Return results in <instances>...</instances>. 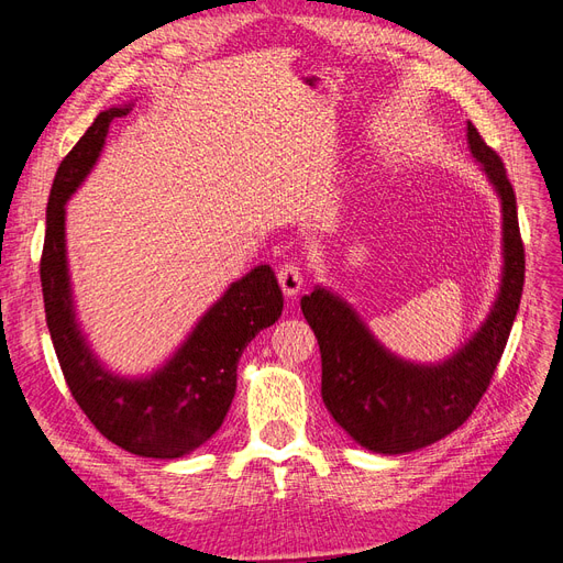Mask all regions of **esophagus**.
<instances>
[{
	"label": "esophagus",
	"mask_w": 563,
	"mask_h": 563,
	"mask_svg": "<svg viewBox=\"0 0 563 563\" xmlns=\"http://www.w3.org/2000/svg\"><path fill=\"white\" fill-rule=\"evenodd\" d=\"M277 282H279L282 291H284L288 298L298 296L300 286H302V269H300V265H296V263H284V265H279V269H277Z\"/></svg>",
	"instance_id": "34e87169"
}]
</instances>
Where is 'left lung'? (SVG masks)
I'll return each instance as SVG.
<instances>
[{"instance_id":"obj_1","label":"left lung","mask_w":563,"mask_h":563,"mask_svg":"<svg viewBox=\"0 0 563 563\" xmlns=\"http://www.w3.org/2000/svg\"><path fill=\"white\" fill-rule=\"evenodd\" d=\"M467 141L503 201L505 272L486 323L463 350L437 366L406 364L385 352L350 305L333 294L314 288L300 300L321 352L323 404L368 451L408 453L457 430L488 389L512 331L526 272L517 197L498 152L472 122Z\"/></svg>"}]
</instances>
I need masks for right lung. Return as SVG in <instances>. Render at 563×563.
<instances>
[{"label": "right lung", "mask_w": 563, "mask_h": 563, "mask_svg": "<svg viewBox=\"0 0 563 563\" xmlns=\"http://www.w3.org/2000/svg\"><path fill=\"white\" fill-rule=\"evenodd\" d=\"M122 114V108L100 112L56 172L40 261L46 327L65 383L100 434L135 455L180 457L223 424L236 389L240 356L255 335L279 319L284 298L275 272L258 265L228 288L174 360L150 378L126 380L98 364L75 321L65 258V201L96 164L110 122Z\"/></svg>", "instance_id": "right-lung-1"}]
</instances>
